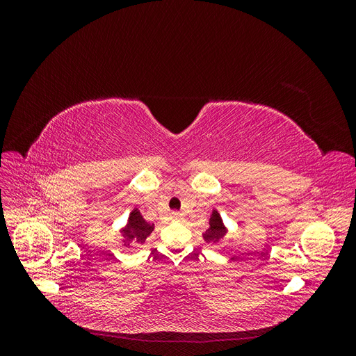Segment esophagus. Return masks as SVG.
I'll return each mask as SVG.
<instances>
[{"mask_svg":"<svg viewBox=\"0 0 356 356\" xmlns=\"http://www.w3.org/2000/svg\"><path fill=\"white\" fill-rule=\"evenodd\" d=\"M170 218L179 221V220L182 218V213H181V212H172V213H170Z\"/></svg>","mask_w":356,"mask_h":356,"instance_id":"esophagus-1","label":"esophagus"}]
</instances>
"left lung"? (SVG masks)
<instances>
[{
  "label": "left lung",
  "instance_id": "left-lung-1",
  "mask_svg": "<svg viewBox=\"0 0 356 356\" xmlns=\"http://www.w3.org/2000/svg\"><path fill=\"white\" fill-rule=\"evenodd\" d=\"M225 233H227V229L224 227L220 213L213 211L209 218V229L203 233V239L207 242H220Z\"/></svg>",
  "mask_w": 356,
  "mask_h": 356
}]
</instances>
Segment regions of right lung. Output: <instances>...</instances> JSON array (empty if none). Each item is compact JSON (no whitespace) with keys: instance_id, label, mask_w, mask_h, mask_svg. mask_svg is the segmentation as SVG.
<instances>
[{"instance_id":"right-lung-1","label":"right lung","mask_w":356,"mask_h":356,"mask_svg":"<svg viewBox=\"0 0 356 356\" xmlns=\"http://www.w3.org/2000/svg\"><path fill=\"white\" fill-rule=\"evenodd\" d=\"M153 230H154V224L147 222L143 218L141 212L135 208L131 212V215H129L127 224L122 233L124 236V242L129 245L132 241L136 243H144Z\"/></svg>"}]
</instances>
